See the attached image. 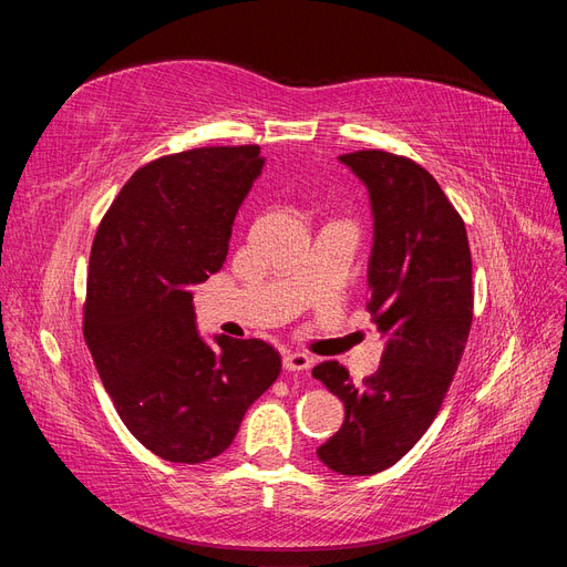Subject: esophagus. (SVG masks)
<instances>
[{"mask_svg": "<svg viewBox=\"0 0 567 567\" xmlns=\"http://www.w3.org/2000/svg\"><path fill=\"white\" fill-rule=\"evenodd\" d=\"M312 364H315V359L307 357L305 352H288L284 357V369L290 371V373L307 371V369H312Z\"/></svg>", "mask_w": 567, "mask_h": 567, "instance_id": "34e87169", "label": "esophagus"}]
</instances>
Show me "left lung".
Wrapping results in <instances>:
<instances>
[{
	"label": "left lung",
	"instance_id": "left-lung-1",
	"mask_svg": "<svg viewBox=\"0 0 567 567\" xmlns=\"http://www.w3.org/2000/svg\"><path fill=\"white\" fill-rule=\"evenodd\" d=\"M340 163L369 188L367 310L385 350L362 383L338 362L312 369L346 404L342 427L317 454L340 475H373L398 463L437 416L471 333L473 262L466 225L427 169L379 148L346 153Z\"/></svg>",
	"mask_w": 567,
	"mask_h": 567
}]
</instances>
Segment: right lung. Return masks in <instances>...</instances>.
Returning <instances> with one entry per match:
<instances>
[{"label":"right lung","mask_w":567,"mask_h":567,"mask_svg":"<svg viewBox=\"0 0 567 567\" xmlns=\"http://www.w3.org/2000/svg\"><path fill=\"white\" fill-rule=\"evenodd\" d=\"M262 165L255 144L151 161L120 188L94 236L84 342L117 416L165 461L225 452L281 373L265 340L217 336L210 348L192 293L225 265L234 217Z\"/></svg>","instance_id":"add662e5"}]
</instances>
